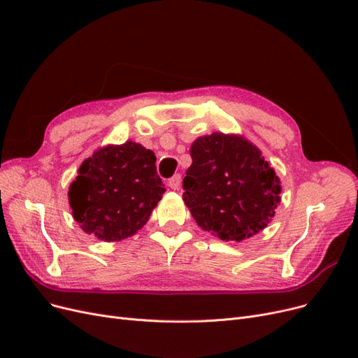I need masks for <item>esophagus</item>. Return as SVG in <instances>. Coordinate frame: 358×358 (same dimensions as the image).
I'll list each match as a JSON object with an SVG mask.
<instances>
[{
  "mask_svg": "<svg viewBox=\"0 0 358 358\" xmlns=\"http://www.w3.org/2000/svg\"><path fill=\"white\" fill-rule=\"evenodd\" d=\"M180 183H182V176L179 175V173H178V175H175V176L169 179V187H170L171 189H179Z\"/></svg>",
  "mask_w": 358,
  "mask_h": 358,
  "instance_id": "obj_1",
  "label": "esophagus"
}]
</instances>
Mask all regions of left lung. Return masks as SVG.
Returning <instances> with one entry per match:
<instances>
[{
    "label": "left lung",
    "mask_w": 358,
    "mask_h": 358,
    "mask_svg": "<svg viewBox=\"0 0 358 358\" xmlns=\"http://www.w3.org/2000/svg\"><path fill=\"white\" fill-rule=\"evenodd\" d=\"M183 201L204 231L241 242L264 227L280 203V185L259 149L242 136L213 133L191 146Z\"/></svg>",
    "instance_id": "left-lung-1"
}]
</instances>
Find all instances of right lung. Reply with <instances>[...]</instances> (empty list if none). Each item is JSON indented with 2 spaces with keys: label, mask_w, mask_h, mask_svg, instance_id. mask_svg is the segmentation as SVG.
<instances>
[{
  "label": "right lung",
  "mask_w": 358,
  "mask_h": 358,
  "mask_svg": "<svg viewBox=\"0 0 358 358\" xmlns=\"http://www.w3.org/2000/svg\"><path fill=\"white\" fill-rule=\"evenodd\" d=\"M157 157L142 145H109L82 162L69 189L80 229L104 242H119L148 222L166 188Z\"/></svg>",
  "instance_id": "obj_1"
}]
</instances>
